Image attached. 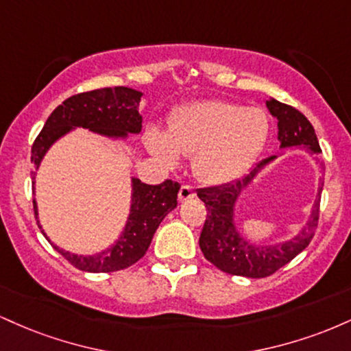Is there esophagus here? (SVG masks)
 <instances>
[{"label": "esophagus", "instance_id": "34e87169", "mask_svg": "<svg viewBox=\"0 0 351 351\" xmlns=\"http://www.w3.org/2000/svg\"><path fill=\"white\" fill-rule=\"evenodd\" d=\"M178 198H180V201H186V199L195 198V189H193L191 186H188V184H183V186L180 188Z\"/></svg>", "mask_w": 351, "mask_h": 351}]
</instances>
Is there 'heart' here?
I'll return each instance as SVG.
<instances>
[{
	"label": "heart",
	"instance_id": "heart-1",
	"mask_svg": "<svg viewBox=\"0 0 351 351\" xmlns=\"http://www.w3.org/2000/svg\"><path fill=\"white\" fill-rule=\"evenodd\" d=\"M269 117L259 107L226 100H201L173 114L167 135L152 128L147 145L168 165L178 153L193 155V171L208 184H224L244 175L264 150Z\"/></svg>",
	"mask_w": 351,
	"mask_h": 351
}]
</instances>
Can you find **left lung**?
I'll list each match as a JSON object with an SVG mask.
<instances>
[{
	"label": "left lung",
	"mask_w": 351,
	"mask_h": 351,
	"mask_svg": "<svg viewBox=\"0 0 351 351\" xmlns=\"http://www.w3.org/2000/svg\"><path fill=\"white\" fill-rule=\"evenodd\" d=\"M269 112L277 119L279 134L277 138L280 148L304 147L312 155L318 156L322 153L318 145L315 130L307 117L287 104L271 99L265 102ZM277 156H269L252 168L247 175L232 183L221 184V186L198 189V196L204 201L208 209L206 221L199 236V247L204 257L211 264H215L219 271L231 274V276L261 277L272 276L285 264H289L297 254H300L310 244L318 224V213H320V195L324 189V180L318 183L317 199L312 206L308 221L302 231L292 239L284 241L280 244L257 245L249 243L237 231L234 224V206L241 191L247 186L265 165H269Z\"/></svg>",
	"instance_id": "obj_1"
}]
</instances>
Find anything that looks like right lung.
<instances>
[{
	"mask_svg": "<svg viewBox=\"0 0 351 351\" xmlns=\"http://www.w3.org/2000/svg\"><path fill=\"white\" fill-rule=\"evenodd\" d=\"M142 95V92L130 87H106L82 92L64 100L46 120L41 134L38 135L31 148L33 184L36 183V170L52 143L58 142L60 136L69 134L75 127L88 128L90 132L110 136V138H127L128 134H140L142 115L138 112V106ZM178 191L180 183L171 180L163 181L162 184H145L138 178H132V206L125 229L110 247L94 256H77V254L59 249L58 245L51 243L46 232H41L60 256L66 257L80 271H122L145 256L160 223L178 204L176 203ZM33 204L38 226L43 229L39 224L36 199Z\"/></svg>",
	"mask_w": 351,
	"mask_h": 351,
	"instance_id": "add662e5",
	"label": "right lung"
}]
</instances>
